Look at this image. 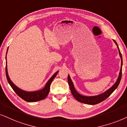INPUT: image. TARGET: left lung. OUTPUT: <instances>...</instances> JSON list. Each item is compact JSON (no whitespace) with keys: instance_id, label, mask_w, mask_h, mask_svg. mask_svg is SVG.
<instances>
[{"instance_id":"obj_1","label":"left lung","mask_w":127,"mask_h":127,"mask_svg":"<svg viewBox=\"0 0 127 127\" xmlns=\"http://www.w3.org/2000/svg\"><path fill=\"white\" fill-rule=\"evenodd\" d=\"M114 40V43H116L117 46V48L118 49H119L120 57L121 60V68H120V71L119 77H118L117 79L116 83H115L114 85L110 88H109L108 90L103 93V94L99 95L94 96H86L81 95L78 94V93L77 92V91L75 90V88L74 87L73 82H72L71 79L70 75H68V82L69 86H70L71 92L72 95H73L74 97H75L76 100L79 101V102L83 103L88 104H92V105H93V104H96L99 103L103 102V101L107 99V98L109 97V96L113 92H114L115 89L118 87V86H119L121 79V76H122L123 58H122V55H121V52L120 51L119 46H118L116 40Z\"/></svg>"}]
</instances>
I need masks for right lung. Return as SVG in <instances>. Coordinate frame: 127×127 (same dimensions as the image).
Returning a JSON list of instances; mask_svg holds the SVG:
<instances>
[{
  "mask_svg": "<svg viewBox=\"0 0 127 127\" xmlns=\"http://www.w3.org/2000/svg\"><path fill=\"white\" fill-rule=\"evenodd\" d=\"M8 49L7 50V53ZM7 55V53H6ZM59 71H57L53 74V76L49 79V81L47 82V83L45 85V87L42 89L40 90L37 91H33V92H27V91H25L22 90V89H20L18 88L16 85H15L13 83L12 81L10 79L8 75L7 72V61L6 63V78L7 79V81L12 89L14 90L15 92L17 94L18 96H20L21 99L24 100L27 102H38V101L43 100V99H45L46 96H48L50 91V87L51 85L52 82L55 79V78L56 77L57 74H58Z\"/></svg>",
  "mask_w": 127,
  "mask_h": 127,
  "instance_id": "add662e5",
  "label": "right lung"
}]
</instances>
